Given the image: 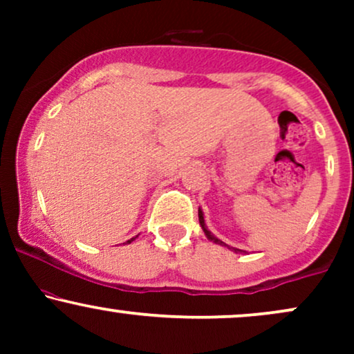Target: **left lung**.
Listing matches in <instances>:
<instances>
[{
  "label": "left lung",
  "instance_id": "left-lung-1",
  "mask_svg": "<svg viewBox=\"0 0 354 354\" xmlns=\"http://www.w3.org/2000/svg\"><path fill=\"white\" fill-rule=\"evenodd\" d=\"M198 218H200V225H201V228H203V231H205L206 238H208V239H209V241L216 243V245L226 246V248H228V250H231V251H234V253H246V251H243V250H238V248L228 246V245H226V243H223V241H221V239H218L216 236H214V234H213V233H211V231L208 230V226H206V223H205V214H203V211H201V208H198Z\"/></svg>",
  "mask_w": 354,
  "mask_h": 354
}]
</instances>
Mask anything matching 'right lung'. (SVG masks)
Here are the masks:
<instances>
[{
  "instance_id": "obj_1",
  "label": "right lung",
  "mask_w": 354,
  "mask_h": 354,
  "mask_svg": "<svg viewBox=\"0 0 354 354\" xmlns=\"http://www.w3.org/2000/svg\"><path fill=\"white\" fill-rule=\"evenodd\" d=\"M138 236H135V238H131V239H128V241H126V243H131L133 241V239H136Z\"/></svg>"
}]
</instances>
